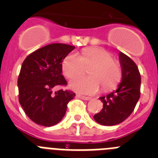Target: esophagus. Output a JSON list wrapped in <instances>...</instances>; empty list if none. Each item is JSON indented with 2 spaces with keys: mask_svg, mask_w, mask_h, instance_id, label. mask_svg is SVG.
<instances>
[{
  "mask_svg": "<svg viewBox=\"0 0 158 158\" xmlns=\"http://www.w3.org/2000/svg\"><path fill=\"white\" fill-rule=\"evenodd\" d=\"M78 98H81L84 100H91V97H89V96H81V95H77Z\"/></svg>",
  "mask_w": 158,
  "mask_h": 158,
  "instance_id": "esophagus-1",
  "label": "esophagus"
}]
</instances>
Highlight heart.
Wrapping results in <instances>:
<instances>
[{
  "mask_svg": "<svg viewBox=\"0 0 158 158\" xmlns=\"http://www.w3.org/2000/svg\"><path fill=\"white\" fill-rule=\"evenodd\" d=\"M90 67V76H78L69 81L71 89L83 94L93 95L100 90V86L104 91H110L120 81V65L104 49H85L81 56L71 53L64 58L62 64L64 75L68 78L81 74Z\"/></svg>",
  "mask_w": 158,
  "mask_h": 158,
  "instance_id": "b5f03b06",
  "label": "heart"
}]
</instances>
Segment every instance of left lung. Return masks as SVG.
I'll list each match as a JSON object with an SVG mask.
<instances>
[{
  "instance_id": "obj_1",
  "label": "left lung",
  "mask_w": 158,
  "mask_h": 158,
  "mask_svg": "<svg viewBox=\"0 0 158 158\" xmlns=\"http://www.w3.org/2000/svg\"><path fill=\"white\" fill-rule=\"evenodd\" d=\"M122 81L116 90L100 97L103 108L94 115L96 122L113 126L123 122L133 112L140 97L141 76L136 64L125 54L119 52Z\"/></svg>"
}]
</instances>
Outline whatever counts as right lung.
<instances>
[{
    "mask_svg": "<svg viewBox=\"0 0 158 158\" xmlns=\"http://www.w3.org/2000/svg\"><path fill=\"white\" fill-rule=\"evenodd\" d=\"M74 48L63 43L49 44L29 54L22 64L17 81L19 104L39 125L58 123L68 103L75 96L74 93L62 89L53 93L55 87L67 85L62 74V64Z\"/></svg>",
    "mask_w": 158,
    "mask_h": 158,
    "instance_id": "right-lung-1",
    "label": "right lung"
}]
</instances>
